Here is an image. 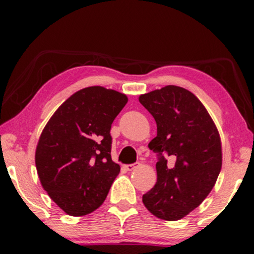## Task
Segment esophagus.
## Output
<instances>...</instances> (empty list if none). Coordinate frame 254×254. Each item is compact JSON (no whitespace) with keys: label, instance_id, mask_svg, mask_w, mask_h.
<instances>
[{"label":"esophagus","instance_id":"1","mask_svg":"<svg viewBox=\"0 0 254 254\" xmlns=\"http://www.w3.org/2000/svg\"><path fill=\"white\" fill-rule=\"evenodd\" d=\"M137 166H138V163H135V164H126L125 165V169H126L127 171H131V170L137 168Z\"/></svg>","mask_w":254,"mask_h":254}]
</instances>
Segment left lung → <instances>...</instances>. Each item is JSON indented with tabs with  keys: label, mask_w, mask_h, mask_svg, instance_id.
I'll return each instance as SVG.
<instances>
[{
	"label": "left lung",
	"mask_w": 254,
	"mask_h": 254,
	"mask_svg": "<svg viewBox=\"0 0 254 254\" xmlns=\"http://www.w3.org/2000/svg\"><path fill=\"white\" fill-rule=\"evenodd\" d=\"M154 117L157 182L142 201L155 216L177 221L195 209L216 183L222 168L221 138L202 103L189 90L168 85L141 95Z\"/></svg>",
	"instance_id": "1"
}]
</instances>
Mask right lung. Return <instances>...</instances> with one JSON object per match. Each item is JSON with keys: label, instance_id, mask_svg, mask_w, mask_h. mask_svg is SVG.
I'll return each mask as SVG.
<instances>
[{"label": "right lung", "instance_id": "right-lung-1", "mask_svg": "<svg viewBox=\"0 0 254 254\" xmlns=\"http://www.w3.org/2000/svg\"><path fill=\"white\" fill-rule=\"evenodd\" d=\"M127 102L116 90L89 86L69 97L45 126L36 150L38 176L68 215L83 216L102 206L119 175L110 130Z\"/></svg>", "mask_w": 254, "mask_h": 254}]
</instances>
